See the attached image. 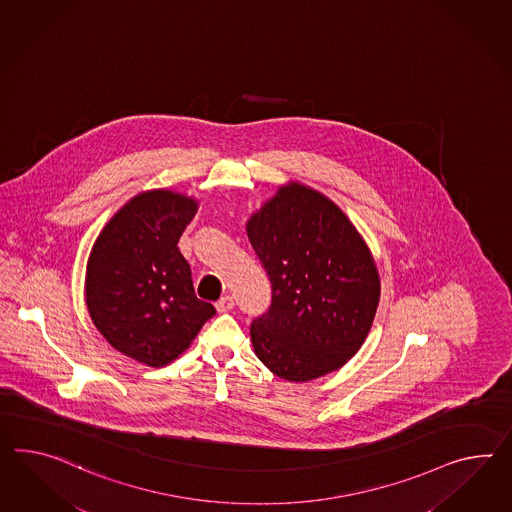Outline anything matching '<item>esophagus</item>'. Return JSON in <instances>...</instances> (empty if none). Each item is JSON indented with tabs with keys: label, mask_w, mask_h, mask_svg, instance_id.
I'll use <instances>...</instances> for the list:
<instances>
[{
	"label": "esophagus",
	"mask_w": 512,
	"mask_h": 512,
	"mask_svg": "<svg viewBox=\"0 0 512 512\" xmlns=\"http://www.w3.org/2000/svg\"><path fill=\"white\" fill-rule=\"evenodd\" d=\"M215 308H217V312H219V314L230 312V310L234 308V297H232V295H224V297H221L219 302L215 304Z\"/></svg>",
	"instance_id": "esophagus-1"
}]
</instances>
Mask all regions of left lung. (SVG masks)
Wrapping results in <instances>:
<instances>
[{"label":"left lung","mask_w":512,"mask_h":512,"mask_svg":"<svg viewBox=\"0 0 512 512\" xmlns=\"http://www.w3.org/2000/svg\"><path fill=\"white\" fill-rule=\"evenodd\" d=\"M273 302L250 325L254 353L280 379L308 382L345 366L373 325L380 278L349 217L323 193L288 182L247 221Z\"/></svg>","instance_id":"8db88e82"}]
</instances>
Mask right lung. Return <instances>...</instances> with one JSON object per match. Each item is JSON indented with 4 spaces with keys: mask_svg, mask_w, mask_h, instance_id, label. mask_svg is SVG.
Returning <instances> with one entry per match:
<instances>
[{
    "mask_svg": "<svg viewBox=\"0 0 512 512\" xmlns=\"http://www.w3.org/2000/svg\"><path fill=\"white\" fill-rule=\"evenodd\" d=\"M198 200L172 189L130 198L92 245L85 302L107 343L139 364L163 367L185 353L215 315L198 301L178 241Z\"/></svg>",
    "mask_w": 512,
    "mask_h": 512,
    "instance_id": "1",
    "label": "right lung"
}]
</instances>
